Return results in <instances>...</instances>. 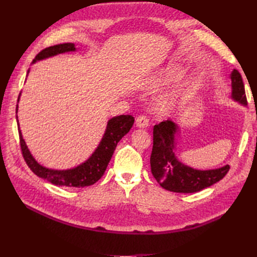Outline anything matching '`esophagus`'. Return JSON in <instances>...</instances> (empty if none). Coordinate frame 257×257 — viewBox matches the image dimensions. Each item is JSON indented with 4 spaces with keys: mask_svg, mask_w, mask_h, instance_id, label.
<instances>
[{
    "mask_svg": "<svg viewBox=\"0 0 257 257\" xmlns=\"http://www.w3.org/2000/svg\"><path fill=\"white\" fill-rule=\"evenodd\" d=\"M136 125L141 129L147 128L149 125V120L146 116H140L137 118V120H136Z\"/></svg>",
    "mask_w": 257,
    "mask_h": 257,
    "instance_id": "34e87169",
    "label": "esophagus"
}]
</instances>
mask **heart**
Here are the masks:
<instances>
[{
    "label": "heart",
    "mask_w": 257,
    "mask_h": 257,
    "mask_svg": "<svg viewBox=\"0 0 257 257\" xmlns=\"http://www.w3.org/2000/svg\"><path fill=\"white\" fill-rule=\"evenodd\" d=\"M183 77L182 69L178 66H168L158 75L154 76L147 84L150 90H158L173 83H177ZM195 95V87L192 84H179L171 92L162 98L158 110L162 114L172 112L177 109L183 108L192 100Z\"/></svg>",
    "instance_id": "1"
}]
</instances>
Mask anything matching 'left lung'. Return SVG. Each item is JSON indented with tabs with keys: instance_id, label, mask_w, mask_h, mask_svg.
Returning <instances> with one entry per match:
<instances>
[{
	"instance_id": "1",
	"label": "left lung",
	"mask_w": 257,
	"mask_h": 257,
	"mask_svg": "<svg viewBox=\"0 0 257 257\" xmlns=\"http://www.w3.org/2000/svg\"><path fill=\"white\" fill-rule=\"evenodd\" d=\"M232 98L246 106L247 100L242 76L236 69L231 73ZM179 127L166 120L154 127V147L150 157L151 172L163 189L177 193H194L211 187L226 176L230 166L212 170H196L179 161L174 154L176 135Z\"/></svg>"
}]
</instances>
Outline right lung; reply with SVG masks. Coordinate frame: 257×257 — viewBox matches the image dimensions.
<instances>
[{"label": "right lung", "instance_id": "obj_1", "mask_svg": "<svg viewBox=\"0 0 257 257\" xmlns=\"http://www.w3.org/2000/svg\"><path fill=\"white\" fill-rule=\"evenodd\" d=\"M76 47L74 43H64V44L54 45L43 50L36 55L33 64L41 59L58 55V54L75 52ZM21 95V94H20ZM20 100V97H19ZM18 100V101H19ZM18 112V107H16ZM18 118V117H16ZM135 122V118L130 114H120V116L113 117L108 120L106 132L102 136L100 144L98 145L96 150L84 163L67 170H54L40 165L27 148L25 141L22 136L19 128L20 144L22 155L27 166L34 172L37 177L46 180L55 185H62V187H74V188H84L96 183L103 173H105L109 161L113 155L118 143L124 135L129 133ZM19 125V120H18Z\"/></svg>", "mask_w": 257, "mask_h": 257}]
</instances>
